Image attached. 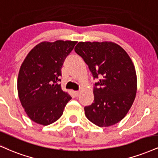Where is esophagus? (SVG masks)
<instances>
[{
  "mask_svg": "<svg viewBox=\"0 0 158 158\" xmlns=\"http://www.w3.org/2000/svg\"><path fill=\"white\" fill-rule=\"evenodd\" d=\"M74 94H75L76 96H79V95L80 94V92L79 91H74Z\"/></svg>",
  "mask_w": 158,
  "mask_h": 158,
  "instance_id": "obj_1",
  "label": "esophagus"
}]
</instances>
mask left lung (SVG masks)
<instances>
[{"label":"left lung","instance_id":"8db88e82","mask_svg":"<svg viewBox=\"0 0 158 158\" xmlns=\"http://www.w3.org/2000/svg\"><path fill=\"white\" fill-rule=\"evenodd\" d=\"M82 57L94 79V101L85 107L89 121L100 127L121 121L135 98L137 76L128 54L113 42H79L74 48Z\"/></svg>","mask_w":158,"mask_h":158}]
</instances>
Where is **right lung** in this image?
Instances as JSON below:
<instances>
[{
  "mask_svg": "<svg viewBox=\"0 0 158 158\" xmlns=\"http://www.w3.org/2000/svg\"><path fill=\"white\" fill-rule=\"evenodd\" d=\"M77 41L42 42L28 53L18 78V96L27 115L34 122L46 126L62 116L71 99L61 81L62 64Z\"/></svg>",
  "mask_w": 158,
  "mask_h": 158,
  "instance_id": "obj_1",
  "label": "right lung"
}]
</instances>
